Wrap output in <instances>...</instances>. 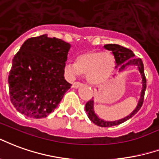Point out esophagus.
Here are the masks:
<instances>
[{"instance_id": "esophagus-1", "label": "esophagus", "mask_w": 159, "mask_h": 159, "mask_svg": "<svg viewBox=\"0 0 159 159\" xmlns=\"http://www.w3.org/2000/svg\"><path fill=\"white\" fill-rule=\"evenodd\" d=\"M81 85H82V84H81V83H80V82H75V83L73 84V85H72V87L77 89V88L80 87Z\"/></svg>"}]
</instances>
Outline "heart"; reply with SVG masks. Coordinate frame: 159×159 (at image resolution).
Segmentation results:
<instances>
[{
  "label": "heart",
  "instance_id": "heart-1",
  "mask_svg": "<svg viewBox=\"0 0 159 159\" xmlns=\"http://www.w3.org/2000/svg\"><path fill=\"white\" fill-rule=\"evenodd\" d=\"M115 57L109 52L92 50L82 53L76 62H67L65 71L70 78L86 75L87 80L93 85H102L108 80L115 69Z\"/></svg>",
  "mask_w": 159,
  "mask_h": 159
}]
</instances>
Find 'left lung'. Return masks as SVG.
Instances as JSON below:
<instances>
[{
	"mask_svg": "<svg viewBox=\"0 0 159 159\" xmlns=\"http://www.w3.org/2000/svg\"><path fill=\"white\" fill-rule=\"evenodd\" d=\"M104 48H106L107 50H109V51L112 52L113 55L115 57V63H116L115 68H117L118 67H119V72L124 71L125 68H127V67L134 66V67L137 68V70L140 73L141 77V91L137 106H136L135 109L132 111L131 113H129L128 116L125 117L123 119L115 120V121L104 120V119H101L100 117H98L97 113H95L93 98L91 101H89L88 102H86V104H85V111L87 113L88 118L90 119V120H91V122H93L95 125L101 126V127H111V126L118 125H120L122 123L125 122L126 120L132 118L140 110V108L142 106V103H143V100H144L145 91H146V87H147V84H146L147 80H146V77H145L144 75L143 62H142L141 58H135V54L133 53L132 51H130L128 48L124 47V46L116 45V44H107V45L104 46Z\"/></svg>",
	"mask_w": 159,
	"mask_h": 159,
	"instance_id": "obj_1",
	"label": "left lung"
}]
</instances>
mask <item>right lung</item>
Returning <instances> with one entry per match:
<instances>
[{"label": "right lung", "instance_id": "right-lung-1", "mask_svg": "<svg viewBox=\"0 0 159 159\" xmlns=\"http://www.w3.org/2000/svg\"><path fill=\"white\" fill-rule=\"evenodd\" d=\"M70 47L69 43L47 34L24 41L8 76L10 99L19 113L42 119L57 107L71 87L63 76Z\"/></svg>", "mask_w": 159, "mask_h": 159}]
</instances>
